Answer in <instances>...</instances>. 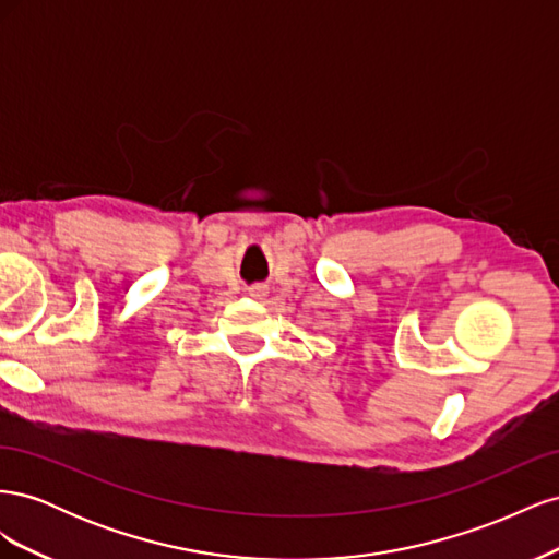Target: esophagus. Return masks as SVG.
I'll use <instances>...</instances> for the list:
<instances>
[{
  "label": "esophagus",
  "mask_w": 559,
  "mask_h": 559,
  "mask_svg": "<svg viewBox=\"0 0 559 559\" xmlns=\"http://www.w3.org/2000/svg\"><path fill=\"white\" fill-rule=\"evenodd\" d=\"M249 296L257 298V300H263L267 296V286L265 284H251L249 286Z\"/></svg>",
  "instance_id": "34e87169"
}]
</instances>
